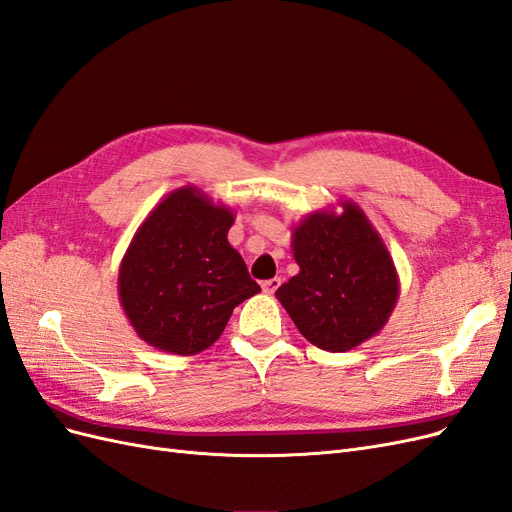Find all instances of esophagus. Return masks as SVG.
<instances>
[{
  "instance_id": "obj_1",
  "label": "esophagus",
  "mask_w": 512,
  "mask_h": 512,
  "mask_svg": "<svg viewBox=\"0 0 512 512\" xmlns=\"http://www.w3.org/2000/svg\"><path fill=\"white\" fill-rule=\"evenodd\" d=\"M280 284H282V280L280 277H273V280H267V282H262V290H265L267 294H273L277 288H280Z\"/></svg>"
}]
</instances>
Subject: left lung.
Segmentation results:
<instances>
[{
    "instance_id": "left-lung-1",
    "label": "left lung",
    "mask_w": 512,
    "mask_h": 512,
    "mask_svg": "<svg viewBox=\"0 0 512 512\" xmlns=\"http://www.w3.org/2000/svg\"><path fill=\"white\" fill-rule=\"evenodd\" d=\"M339 207L309 213L292 228L299 273L275 292L307 342L327 352L352 350L380 333L399 299V275L380 232L352 200Z\"/></svg>"
}]
</instances>
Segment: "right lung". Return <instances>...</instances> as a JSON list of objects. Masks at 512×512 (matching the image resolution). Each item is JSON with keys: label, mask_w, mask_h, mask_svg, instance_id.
Instances as JSON below:
<instances>
[{"label": "right lung", "mask_w": 512, "mask_h": 512, "mask_svg": "<svg viewBox=\"0 0 512 512\" xmlns=\"http://www.w3.org/2000/svg\"><path fill=\"white\" fill-rule=\"evenodd\" d=\"M230 207L194 185L166 194L121 258L119 303L136 335L156 350L192 356L218 342L239 303L260 286L228 243Z\"/></svg>", "instance_id": "right-lung-1"}]
</instances>
